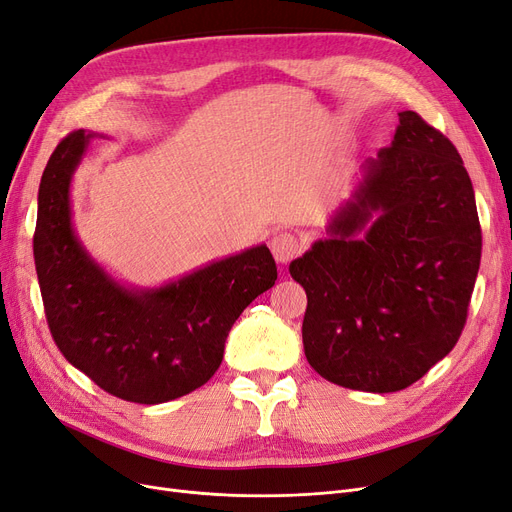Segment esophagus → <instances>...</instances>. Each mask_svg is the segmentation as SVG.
<instances>
[{
	"mask_svg": "<svg viewBox=\"0 0 512 512\" xmlns=\"http://www.w3.org/2000/svg\"><path fill=\"white\" fill-rule=\"evenodd\" d=\"M270 249L278 263H289L293 257H297L301 253V242L289 232H280L272 238Z\"/></svg>",
	"mask_w": 512,
	"mask_h": 512,
	"instance_id": "34e87169",
	"label": "esophagus"
}]
</instances>
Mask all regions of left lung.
Listing matches in <instances>:
<instances>
[{"label":"left lung","mask_w":512,"mask_h":512,"mask_svg":"<svg viewBox=\"0 0 512 512\" xmlns=\"http://www.w3.org/2000/svg\"><path fill=\"white\" fill-rule=\"evenodd\" d=\"M481 263L475 189L453 143L401 111L320 238L289 272L306 289L312 369L350 390L396 392L458 344Z\"/></svg>","instance_id":"left-lung-1"}]
</instances>
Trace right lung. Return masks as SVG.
<instances>
[{"label":"right lung","mask_w":512,"mask_h":512,"mask_svg":"<svg viewBox=\"0 0 512 512\" xmlns=\"http://www.w3.org/2000/svg\"><path fill=\"white\" fill-rule=\"evenodd\" d=\"M94 132L67 135L37 194L33 257L48 327L67 361L118 399L158 405L204 386L221 365L227 333L274 287L266 244L166 282L124 287L84 249L71 221V179Z\"/></svg>","instance_id":"obj_1"}]
</instances>
